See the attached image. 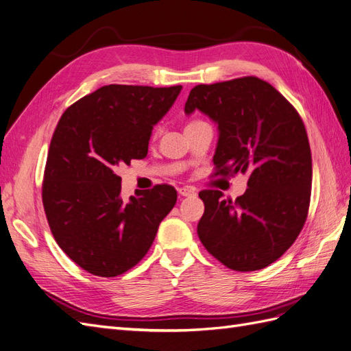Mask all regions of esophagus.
<instances>
[{"label":"esophagus","instance_id":"esophagus-1","mask_svg":"<svg viewBox=\"0 0 351 351\" xmlns=\"http://www.w3.org/2000/svg\"><path fill=\"white\" fill-rule=\"evenodd\" d=\"M178 193H180V196H184V197L196 196L195 189H192V187H180V189H178Z\"/></svg>","mask_w":351,"mask_h":351}]
</instances>
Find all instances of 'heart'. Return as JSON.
Returning <instances> with one entry per match:
<instances>
[{"mask_svg": "<svg viewBox=\"0 0 351 351\" xmlns=\"http://www.w3.org/2000/svg\"><path fill=\"white\" fill-rule=\"evenodd\" d=\"M192 124H193V123H192Z\"/></svg>", "mask_w": 351, "mask_h": 351, "instance_id": "1", "label": "heart"}]
</instances>
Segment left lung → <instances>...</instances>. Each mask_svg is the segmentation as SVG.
<instances>
[{
	"label": "left lung",
	"instance_id": "1",
	"mask_svg": "<svg viewBox=\"0 0 351 351\" xmlns=\"http://www.w3.org/2000/svg\"><path fill=\"white\" fill-rule=\"evenodd\" d=\"M200 111L217 124V174L247 176L236 202L204 190L197 236L234 271H258L281 258L304 226L311 202L312 155L300 115L269 83L241 77L197 84L186 115Z\"/></svg>",
	"mask_w": 351,
	"mask_h": 351
}]
</instances>
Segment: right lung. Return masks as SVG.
I'll return each mask as SVG.
<instances>
[{"mask_svg":"<svg viewBox=\"0 0 351 351\" xmlns=\"http://www.w3.org/2000/svg\"><path fill=\"white\" fill-rule=\"evenodd\" d=\"M183 86L108 84L61 115L47 158L42 202L58 246L80 268L117 277L151 249L177 202L168 184L123 200L115 169L143 159L154 125Z\"/></svg>","mask_w":351,"mask_h":351,"instance_id":"add662e5","label":"right lung"}]
</instances>
